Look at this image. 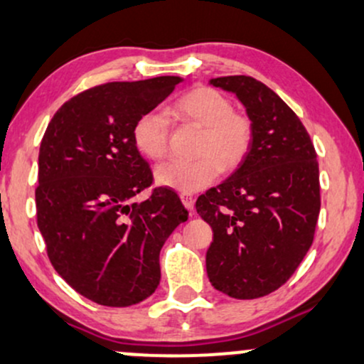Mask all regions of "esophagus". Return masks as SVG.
I'll return each instance as SVG.
<instances>
[{
  "instance_id": "obj_1",
  "label": "esophagus",
  "mask_w": 364,
  "mask_h": 364,
  "mask_svg": "<svg viewBox=\"0 0 364 364\" xmlns=\"http://www.w3.org/2000/svg\"><path fill=\"white\" fill-rule=\"evenodd\" d=\"M181 201H183V205H185V208L190 211V213H193V206H195V200H193V196L191 195H188V193H183L181 196Z\"/></svg>"
}]
</instances>
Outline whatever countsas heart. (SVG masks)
<instances>
[{
    "label": "heart",
    "mask_w": 364,
    "mask_h": 364,
    "mask_svg": "<svg viewBox=\"0 0 364 364\" xmlns=\"http://www.w3.org/2000/svg\"><path fill=\"white\" fill-rule=\"evenodd\" d=\"M168 114L176 121L201 127L196 159L168 161L156 168V181L179 193H196L213 185L220 173L233 171L245 161L254 142V122L233 110L227 95L211 87H195L183 94ZM137 151L149 159L168 153L169 119L159 110H148L132 127Z\"/></svg>",
    "instance_id": "1"
}]
</instances>
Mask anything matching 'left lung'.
I'll use <instances>...</instances> for the list:
<instances>
[{"label": "left lung", "mask_w": 364, "mask_h": 364, "mask_svg": "<svg viewBox=\"0 0 364 364\" xmlns=\"http://www.w3.org/2000/svg\"><path fill=\"white\" fill-rule=\"evenodd\" d=\"M210 84L245 105L254 142L237 171L196 200L198 215L213 230L206 272L230 297H264L291 279L314 240L317 154L301 119L265 84L247 75Z\"/></svg>", "instance_id": "obj_1"}]
</instances>
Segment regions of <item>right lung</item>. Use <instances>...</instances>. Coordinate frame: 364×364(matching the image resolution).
I'll use <instances>...</instances> for the list:
<instances>
[{
	"instance_id": "right-lung-1",
	"label": "right lung",
	"mask_w": 364,
	"mask_h": 364,
	"mask_svg": "<svg viewBox=\"0 0 364 364\" xmlns=\"http://www.w3.org/2000/svg\"><path fill=\"white\" fill-rule=\"evenodd\" d=\"M179 82L156 77L92 87L55 112L41 139L35 200L48 259L72 289L100 306L149 297L159 285L161 248L188 220L168 188L134 201L153 185V173L132 127Z\"/></svg>"
}]
</instances>
